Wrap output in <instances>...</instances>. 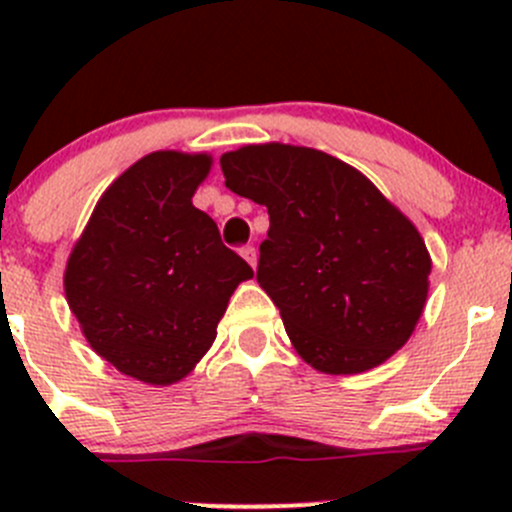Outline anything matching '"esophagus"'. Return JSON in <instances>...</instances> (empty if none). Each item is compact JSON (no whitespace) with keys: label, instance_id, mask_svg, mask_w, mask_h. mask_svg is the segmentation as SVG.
<instances>
[{"label":"esophagus","instance_id":"1","mask_svg":"<svg viewBox=\"0 0 512 512\" xmlns=\"http://www.w3.org/2000/svg\"><path fill=\"white\" fill-rule=\"evenodd\" d=\"M240 255L245 257L247 265H250V267H255V265H257V250H255V247H252V245H245V247H242Z\"/></svg>","mask_w":512,"mask_h":512}]
</instances>
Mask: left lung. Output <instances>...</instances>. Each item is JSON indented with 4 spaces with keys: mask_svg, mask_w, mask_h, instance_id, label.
Segmentation results:
<instances>
[{
    "mask_svg": "<svg viewBox=\"0 0 512 512\" xmlns=\"http://www.w3.org/2000/svg\"><path fill=\"white\" fill-rule=\"evenodd\" d=\"M225 185L265 205L257 282L294 349L324 374H361L409 342L428 294L423 237L366 175L285 143L220 158Z\"/></svg>",
    "mask_w": 512,
    "mask_h": 512,
    "instance_id": "left-lung-1",
    "label": "left lung"
}]
</instances>
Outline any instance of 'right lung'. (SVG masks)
<instances>
[{"label": "right lung", "instance_id": "obj_1", "mask_svg": "<svg viewBox=\"0 0 512 512\" xmlns=\"http://www.w3.org/2000/svg\"><path fill=\"white\" fill-rule=\"evenodd\" d=\"M213 158L156 151L118 175L71 250L64 289L86 342L121 374L168 386L193 371L255 272L193 193Z\"/></svg>", "mask_w": 512, "mask_h": 512}]
</instances>
